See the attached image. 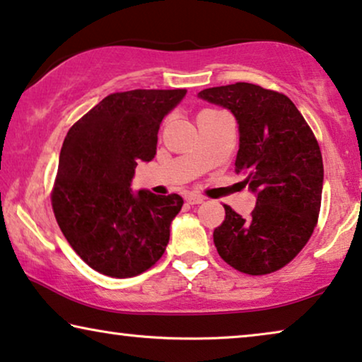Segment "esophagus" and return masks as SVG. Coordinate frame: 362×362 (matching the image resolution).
<instances>
[{"label":"esophagus","instance_id":"esophagus-1","mask_svg":"<svg viewBox=\"0 0 362 362\" xmlns=\"http://www.w3.org/2000/svg\"><path fill=\"white\" fill-rule=\"evenodd\" d=\"M204 197L202 195H197V194H190V195H187V202H189L190 205H200V204H204Z\"/></svg>","mask_w":362,"mask_h":362}]
</instances>
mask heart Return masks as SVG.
Instances as JSON below:
<instances>
[{
	"instance_id": "b5f03b06",
	"label": "heart",
	"mask_w": 362,
	"mask_h": 362,
	"mask_svg": "<svg viewBox=\"0 0 362 362\" xmlns=\"http://www.w3.org/2000/svg\"><path fill=\"white\" fill-rule=\"evenodd\" d=\"M205 112H206V110H205Z\"/></svg>"
}]
</instances>
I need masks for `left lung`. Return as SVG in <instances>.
<instances>
[{
	"mask_svg": "<svg viewBox=\"0 0 362 362\" xmlns=\"http://www.w3.org/2000/svg\"><path fill=\"white\" fill-rule=\"evenodd\" d=\"M199 98L237 119L235 172L257 197L248 218L225 205L223 223L214 231L216 252L242 273L276 272L301 252L316 226L325 177L317 141L285 94L237 83L204 89Z\"/></svg>",
	"mask_w": 362,
	"mask_h": 362,
	"instance_id": "1",
	"label": "left lung"
}]
</instances>
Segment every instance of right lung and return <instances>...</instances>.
Returning a JSON list of instances; mask_svg holds the SVG:
<instances>
[{
    "instance_id": "add662e5",
    "label": "right lung",
    "mask_w": 362,
    "mask_h": 362,
    "mask_svg": "<svg viewBox=\"0 0 362 362\" xmlns=\"http://www.w3.org/2000/svg\"><path fill=\"white\" fill-rule=\"evenodd\" d=\"M185 94V89L110 94L67 132L52 210L72 250L95 272L131 278L165 252L184 199L136 192L131 184L137 162L156 157L160 122Z\"/></svg>"
}]
</instances>
